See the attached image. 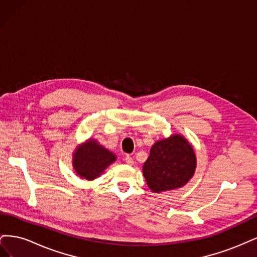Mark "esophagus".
Instances as JSON below:
<instances>
[{
  "mask_svg": "<svg viewBox=\"0 0 257 257\" xmlns=\"http://www.w3.org/2000/svg\"><path fill=\"white\" fill-rule=\"evenodd\" d=\"M124 160H125V162L127 163L128 165H133L134 164V160H133V158L131 157V155H126L125 159H124Z\"/></svg>",
  "mask_w": 257,
  "mask_h": 257,
  "instance_id": "34e87169",
  "label": "esophagus"
}]
</instances>
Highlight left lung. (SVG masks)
Instances as JSON below:
<instances>
[{
	"label": "left lung",
	"mask_w": 257,
	"mask_h": 257,
	"mask_svg": "<svg viewBox=\"0 0 257 257\" xmlns=\"http://www.w3.org/2000/svg\"><path fill=\"white\" fill-rule=\"evenodd\" d=\"M195 167L192 146L181 135H174L151 147L143 172L148 186L160 193L181 188L192 178Z\"/></svg>",
	"instance_id": "obj_1"
}]
</instances>
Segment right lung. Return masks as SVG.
Segmentation results:
<instances>
[{"instance_id":"obj_1","label":"right lung","mask_w":257,"mask_h":257,"mask_svg":"<svg viewBox=\"0 0 257 257\" xmlns=\"http://www.w3.org/2000/svg\"><path fill=\"white\" fill-rule=\"evenodd\" d=\"M73 165L77 175L87 180L99 177L115 161V155L95 141H88L74 152Z\"/></svg>"}]
</instances>
